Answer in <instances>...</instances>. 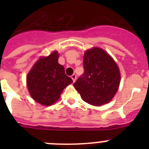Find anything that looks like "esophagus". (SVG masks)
<instances>
[{"mask_svg": "<svg viewBox=\"0 0 149 149\" xmlns=\"http://www.w3.org/2000/svg\"><path fill=\"white\" fill-rule=\"evenodd\" d=\"M72 81H73V82L74 83L75 82V81H76V79H77V76H76V74H72Z\"/></svg>", "mask_w": 149, "mask_h": 149, "instance_id": "obj_1", "label": "esophagus"}]
</instances>
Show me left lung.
<instances>
[{
	"label": "left lung",
	"instance_id": "left-lung-1",
	"mask_svg": "<svg viewBox=\"0 0 149 149\" xmlns=\"http://www.w3.org/2000/svg\"><path fill=\"white\" fill-rule=\"evenodd\" d=\"M84 73L73 84L82 99L94 106L110 102L119 89L121 78L113 59L95 47L84 53Z\"/></svg>",
	"mask_w": 149,
	"mask_h": 149
}]
</instances>
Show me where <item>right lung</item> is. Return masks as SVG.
<instances>
[{"label": "right lung", "mask_w": 149, "mask_h": 149, "mask_svg": "<svg viewBox=\"0 0 149 149\" xmlns=\"http://www.w3.org/2000/svg\"><path fill=\"white\" fill-rule=\"evenodd\" d=\"M57 51L40 57L27 76V86L33 99L44 106L58 101L62 92L72 84V78L65 74L64 67L58 63Z\"/></svg>", "instance_id": "right-lung-1"}]
</instances>
